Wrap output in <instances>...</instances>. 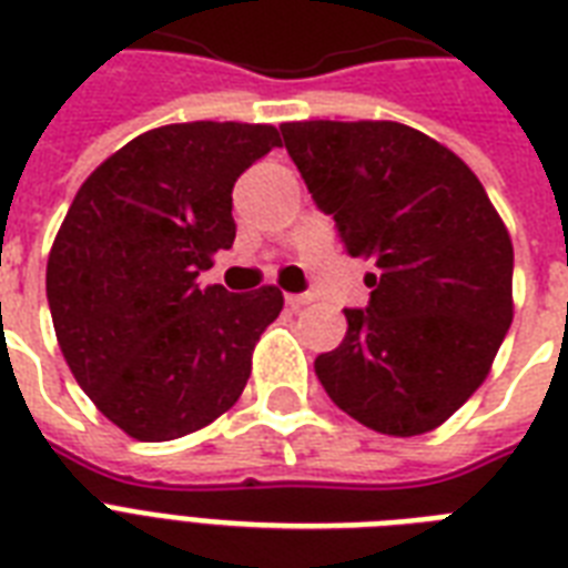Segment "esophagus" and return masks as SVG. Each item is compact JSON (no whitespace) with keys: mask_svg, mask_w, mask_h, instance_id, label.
Wrapping results in <instances>:
<instances>
[{"mask_svg":"<svg viewBox=\"0 0 568 568\" xmlns=\"http://www.w3.org/2000/svg\"><path fill=\"white\" fill-rule=\"evenodd\" d=\"M285 303L292 306V310H303L306 303H312L310 294H285Z\"/></svg>","mask_w":568,"mask_h":568,"instance_id":"esophagus-1","label":"esophagus"}]
</instances>
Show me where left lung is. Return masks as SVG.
<instances>
[{
    "instance_id": "8db88e82",
    "label": "left lung",
    "mask_w": 568,
    "mask_h": 568,
    "mask_svg": "<svg viewBox=\"0 0 568 568\" xmlns=\"http://www.w3.org/2000/svg\"><path fill=\"white\" fill-rule=\"evenodd\" d=\"M312 200L351 256L374 258L372 301L345 310L315 359L333 404L386 436L448 422L484 383L513 321V241L459 155L395 120L280 126Z\"/></svg>"
}]
</instances>
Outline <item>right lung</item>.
I'll return each instance as SVG.
<instances>
[{
    "mask_svg": "<svg viewBox=\"0 0 568 568\" xmlns=\"http://www.w3.org/2000/svg\"><path fill=\"white\" fill-rule=\"evenodd\" d=\"M280 146L265 123H171L82 182L47 262V301L75 383L138 442L212 424L241 397L253 347L283 310L262 285H200L235 241L232 185Z\"/></svg>",
    "mask_w": 568,
    "mask_h": 568,
    "instance_id": "right-lung-1",
    "label": "right lung"
}]
</instances>
